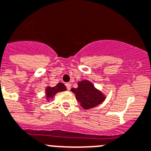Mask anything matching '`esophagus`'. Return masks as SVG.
<instances>
[{
    "label": "esophagus",
    "mask_w": 151,
    "mask_h": 151,
    "mask_svg": "<svg viewBox=\"0 0 151 151\" xmlns=\"http://www.w3.org/2000/svg\"><path fill=\"white\" fill-rule=\"evenodd\" d=\"M65 86H66L67 90H70V88H71V84H70V83H66V84H65Z\"/></svg>",
    "instance_id": "esophagus-1"
}]
</instances>
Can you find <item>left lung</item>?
<instances>
[{
    "label": "left lung",
    "mask_w": 151,
    "mask_h": 151,
    "mask_svg": "<svg viewBox=\"0 0 151 151\" xmlns=\"http://www.w3.org/2000/svg\"><path fill=\"white\" fill-rule=\"evenodd\" d=\"M78 88H72V91L76 94L77 101L83 109H92L105 100L103 94L96 89L89 81H82L78 82Z\"/></svg>",
    "instance_id": "obj_1"
}]
</instances>
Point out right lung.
<instances>
[{
	"mask_svg": "<svg viewBox=\"0 0 151 151\" xmlns=\"http://www.w3.org/2000/svg\"><path fill=\"white\" fill-rule=\"evenodd\" d=\"M66 90V87L64 86V84L60 82L59 84L56 85L55 87H47L46 89V97L48 99L53 97L54 95H56L59 91H63Z\"/></svg>",
	"mask_w": 151,
	"mask_h": 151,
	"instance_id": "add662e5",
	"label": "right lung"
}]
</instances>
